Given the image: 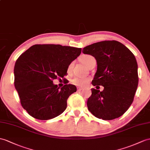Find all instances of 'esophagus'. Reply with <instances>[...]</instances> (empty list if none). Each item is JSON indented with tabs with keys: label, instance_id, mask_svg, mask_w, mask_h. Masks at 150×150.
Returning a JSON list of instances; mask_svg holds the SVG:
<instances>
[{
	"label": "esophagus",
	"instance_id": "34e87169",
	"mask_svg": "<svg viewBox=\"0 0 150 150\" xmlns=\"http://www.w3.org/2000/svg\"><path fill=\"white\" fill-rule=\"evenodd\" d=\"M77 90H78V91H81V90H83V88H81V87H78L77 88Z\"/></svg>",
	"mask_w": 150,
	"mask_h": 150
}]
</instances>
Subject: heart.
Here are the masks:
<instances>
[{
	"label": "heart",
	"instance_id": "heart-1",
	"mask_svg": "<svg viewBox=\"0 0 150 150\" xmlns=\"http://www.w3.org/2000/svg\"><path fill=\"white\" fill-rule=\"evenodd\" d=\"M95 58L93 57L90 55V54H85L81 57V62L85 65L86 67L88 66L91 62L92 60H94ZM72 66V64H71L68 67V71H71V69ZM89 78L86 77H74L72 79V83L74 85L78 86H86L88 83L90 81Z\"/></svg>",
	"mask_w": 150,
	"mask_h": 150
}]
</instances>
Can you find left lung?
Segmentation results:
<instances>
[{
	"label": "left lung",
	"mask_w": 150,
	"mask_h": 150,
	"mask_svg": "<svg viewBox=\"0 0 150 150\" xmlns=\"http://www.w3.org/2000/svg\"><path fill=\"white\" fill-rule=\"evenodd\" d=\"M97 61L92 85L104 90L92 88L87 100L88 110L96 117L111 120L123 115L132 104L138 86L137 64L134 54L116 41L93 43L83 48Z\"/></svg>",
	"instance_id": "obj_1"
}]
</instances>
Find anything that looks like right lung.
Instances as JSON below:
<instances>
[{"mask_svg": "<svg viewBox=\"0 0 150 150\" xmlns=\"http://www.w3.org/2000/svg\"><path fill=\"white\" fill-rule=\"evenodd\" d=\"M81 48L60 45H35L21 54L14 69V86L21 104L36 119L47 120L61 115L76 87L60 88L53 79L64 78L69 65L81 54Z\"/></svg>", "mask_w": 150, "mask_h": 150, "instance_id": "add662e5", "label": "right lung"}]
</instances>
